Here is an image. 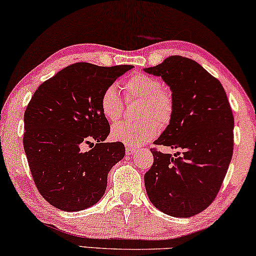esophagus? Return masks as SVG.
<instances>
[{
	"instance_id": "esophagus-1",
	"label": "esophagus",
	"mask_w": 256,
	"mask_h": 256,
	"mask_svg": "<svg viewBox=\"0 0 256 256\" xmlns=\"http://www.w3.org/2000/svg\"><path fill=\"white\" fill-rule=\"evenodd\" d=\"M135 151H136V148H132V145H126V154H127V156L132 154V153Z\"/></svg>"
}]
</instances>
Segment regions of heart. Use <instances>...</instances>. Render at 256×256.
<instances>
[{
	"mask_svg": "<svg viewBox=\"0 0 256 256\" xmlns=\"http://www.w3.org/2000/svg\"><path fill=\"white\" fill-rule=\"evenodd\" d=\"M127 100H140V118L137 122L114 126L111 132L113 140L132 146H140L154 138L159 124L166 127L174 116V98L170 90L162 87L159 78L144 73L135 74L124 82ZM102 114L108 122L116 124L124 113L122 98L116 84L106 87L100 100Z\"/></svg>",
	"mask_w": 256,
	"mask_h": 256,
	"instance_id": "1",
	"label": "heart"
}]
</instances>
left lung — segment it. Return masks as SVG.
I'll list each match as a JSON object with an SVG mask.
<instances>
[{"label": "left lung", "mask_w": 256, "mask_h": 256, "mask_svg": "<svg viewBox=\"0 0 256 256\" xmlns=\"http://www.w3.org/2000/svg\"><path fill=\"white\" fill-rule=\"evenodd\" d=\"M144 70L162 78L175 104L172 121L154 144L183 150L174 158L151 148L145 188L162 213L190 218L206 210L222 186L234 152L232 110L221 82L190 58L170 56Z\"/></svg>", "instance_id": "8db88e82"}]
</instances>
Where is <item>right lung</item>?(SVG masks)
<instances>
[{
	"mask_svg": "<svg viewBox=\"0 0 256 256\" xmlns=\"http://www.w3.org/2000/svg\"><path fill=\"white\" fill-rule=\"evenodd\" d=\"M130 68L76 62L38 86L30 98L24 114V148L38 192L58 210L95 205L108 186V172L124 156L121 142L104 143L110 124L100 100Z\"/></svg>",
	"mask_w": 256,
	"mask_h": 256,
	"instance_id": "1",
	"label": "right lung"
}]
</instances>
